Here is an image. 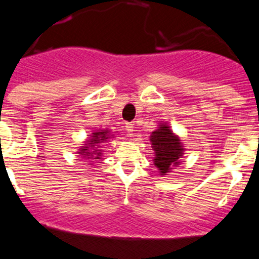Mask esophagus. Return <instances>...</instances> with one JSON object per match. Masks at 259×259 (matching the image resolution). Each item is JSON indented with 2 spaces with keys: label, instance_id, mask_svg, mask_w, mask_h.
Here are the masks:
<instances>
[{
  "label": "esophagus",
  "instance_id": "esophagus-1",
  "mask_svg": "<svg viewBox=\"0 0 259 259\" xmlns=\"http://www.w3.org/2000/svg\"><path fill=\"white\" fill-rule=\"evenodd\" d=\"M125 130L129 136H134V125L133 124H126L125 125Z\"/></svg>",
  "mask_w": 259,
  "mask_h": 259
}]
</instances>
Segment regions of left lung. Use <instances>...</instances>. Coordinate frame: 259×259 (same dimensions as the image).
<instances>
[{
	"label": "left lung",
	"instance_id": "8db88e82",
	"mask_svg": "<svg viewBox=\"0 0 259 259\" xmlns=\"http://www.w3.org/2000/svg\"><path fill=\"white\" fill-rule=\"evenodd\" d=\"M150 141L154 152L153 164L160 175H167L180 164L186 148L168 123H158L157 129L151 134Z\"/></svg>",
	"mask_w": 259,
	"mask_h": 259
}]
</instances>
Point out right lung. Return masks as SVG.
Here are the masks:
<instances>
[{
  "label": "right lung",
  "instance_id": "right-lung-1",
  "mask_svg": "<svg viewBox=\"0 0 259 259\" xmlns=\"http://www.w3.org/2000/svg\"><path fill=\"white\" fill-rule=\"evenodd\" d=\"M113 138H114V133H112L108 129L94 130L90 135H88V139L85 140L82 146L78 147L76 154H79V157L88 160V162H94V160L100 159L103 154L102 144L109 141ZM90 164H92V163H90Z\"/></svg>",
  "mask_w": 259,
  "mask_h": 259
}]
</instances>
